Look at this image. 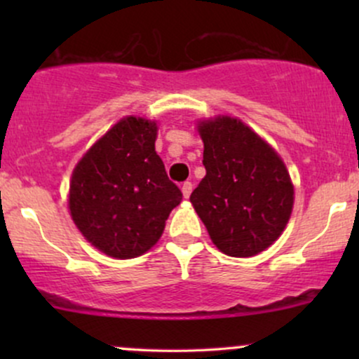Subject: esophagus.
<instances>
[{"label":"esophagus","mask_w":359,"mask_h":359,"mask_svg":"<svg viewBox=\"0 0 359 359\" xmlns=\"http://www.w3.org/2000/svg\"><path fill=\"white\" fill-rule=\"evenodd\" d=\"M180 191H182V196L185 197V199H189V196H191V192H192V184L184 182L182 187H180Z\"/></svg>","instance_id":"esophagus-1"}]
</instances>
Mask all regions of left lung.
I'll return each instance as SVG.
<instances>
[{
	"mask_svg": "<svg viewBox=\"0 0 359 359\" xmlns=\"http://www.w3.org/2000/svg\"><path fill=\"white\" fill-rule=\"evenodd\" d=\"M205 177L191 194L194 211L216 248L248 258L265 251L287 228L294 184L278 151L241 119H197Z\"/></svg>",
	"mask_w": 359,
	"mask_h": 359,
	"instance_id": "left-lung-1",
	"label": "left lung"
}]
</instances>
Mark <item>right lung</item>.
Returning <instances> with one entry per match:
<instances>
[{
	"instance_id": "1",
	"label": "right lung",
	"mask_w": 359,
	"mask_h": 359,
	"mask_svg": "<svg viewBox=\"0 0 359 359\" xmlns=\"http://www.w3.org/2000/svg\"><path fill=\"white\" fill-rule=\"evenodd\" d=\"M155 119L125 116L90 145L72 170L69 212L86 241L116 259L158 243L182 192L155 151Z\"/></svg>"
}]
</instances>
